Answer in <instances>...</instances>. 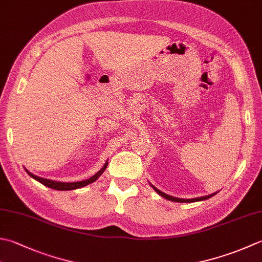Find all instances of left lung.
<instances>
[{"instance_id":"1","label":"left lung","mask_w":262,"mask_h":262,"mask_svg":"<svg viewBox=\"0 0 262 262\" xmlns=\"http://www.w3.org/2000/svg\"><path fill=\"white\" fill-rule=\"evenodd\" d=\"M150 185L152 186V188L155 189V191L159 194V195H161L162 198H165L169 201H172V202H183V203H189V202H198V201H203V200H208L210 198H212L213 195H216L218 192H214L212 194H210V195H206V196H200V198H194V199H179V198H175V196H171V195H168V194L161 192L160 189H158L156 186H153L152 184L150 183Z\"/></svg>"}]
</instances>
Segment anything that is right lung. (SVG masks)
Returning a JSON list of instances; mask_svg holds the SVG:
<instances>
[{"label": "right lung", "mask_w": 262, "mask_h": 262, "mask_svg": "<svg viewBox=\"0 0 262 262\" xmlns=\"http://www.w3.org/2000/svg\"><path fill=\"white\" fill-rule=\"evenodd\" d=\"M107 167V161H105L104 166L102 167L99 171H97L95 175H93L92 177H90L89 179H85V181H81V182H74V183H64V182H58V181H52V179H46V178H42V177H38L34 175L30 171H28L27 169L25 168L26 172L28 173V175L34 178L35 181L39 182L40 184H43V185L48 186L50 188H53L56 189V191H71V189H77V188H80V187H84L86 185H89V184L94 183L95 181H97V178H99L102 173L104 172V170Z\"/></svg>", "instance_id": "right-lung-1"}]
</instances>
